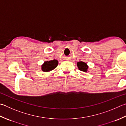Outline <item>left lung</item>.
I'll list each match as a JSON object with an SVG mask.
<instances>
[{
    "instance_id": "8db88e82",
    "label": "left lung",
    "mask_w": 126,
    "mask_h": 126,
    "mask_svg": "<svg viewBox=\"0 0 126 126\" xmlns=\"http://www.w3.org/2000/svg\"><path fill=\"white\" fill-rule=\"evenodd\" d=\"M77 66L80 70L82 71L83 72H87L88 71V66L87 63L82 61L78 62H77Z\"/></svg>"
}]
</instances>
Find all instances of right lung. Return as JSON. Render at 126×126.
I'll return each instance as SVG.
<instances>
[{
	"label": "right lung",
	"instance_id": "1",
	"mask_svg": "<svg viewBox=\"0 0 126 126\" xmlns=\"http://www.w3.org/2000/svg\"><path fill=\"white\" fill-rule=\"evenodd\" d=\"M58 64L57 60H53L52 61H46L41 65V70L44 72H49L55 69Z\"/></svg>",
	"mask_w": 126,
	"mask_h": 126
}]
</instances>
